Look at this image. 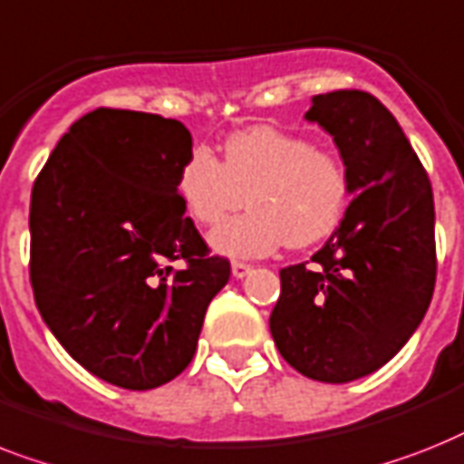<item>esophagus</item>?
I'll return each instance as SVG.
<instances>
[{
  "label": "esophagus",
  "instance_id": "esophagus-1",
  "mask_svg": "<svg viewBox=\"0 0 464 464\" xmlns=\"http://www.w3.org/2000/svg\"><path fill=\"white\" fill-rule=\"evenodd\" d=\"M252 271L250 265H245V262H231V274L233 278H245Z\"/></svg>",
  "mask_w": 464,
  "mask_h": 464
}]
</instances>
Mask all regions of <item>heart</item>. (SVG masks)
Masks as SVG:
<instances>
[{"label":"heart","instance_id":"b5f03b06","mask_svg":"<svg viewBox=\"0 0 464 464\" xmlns=\"http://www.w3.org/2000/svg\"><path fill=\"white\" fill-rule=\"evenodd\" d=\"M176 188L188 217L202 226L236 212L247 195L250 212L209 233L214 252L238 259L262 257L284 243L307 247L326 238L348 202L341 160L274 126L233 133L224 145V164L209 147H195Z\"/></svg>","mask_w":464,"mask_h":464}]
</instances>
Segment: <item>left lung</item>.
Masks as SVG:
<instances>
[{"label": "left lung", "mask_w": 464, "mask_h": 464, "mask_svg": "<svg viewBox=\"0 0 464 464\" xmlns=\"http://www.w3.org/2000/svg\"><path fill=\"white\" fill-rule=\"evenodd\" d=\"M304 121L334 138L353 202L312 265L281 269L269 329L300 374L348 383L389 362L427 314L434 195L395 116L369 92L314 95Z\"/></svg>", "instance_id": "8db88e82"}]
</instances>
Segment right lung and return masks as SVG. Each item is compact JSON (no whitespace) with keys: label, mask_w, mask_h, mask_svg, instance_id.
Wrapping results in <instances>:
<instances>
[{"label":"right lung","mask_w":464,"mask_h":464,"mask_svg":"<svg viewBox=\"0 0 464 464\" xmlns=\"http://www.w3.org/2000/svg\"><path fill=\"white\" fill-rule=\"evenodd\" d=\"M193 135L176 119L95 109L56 142L30 195V284L75 362L150 391L190 364L231 265L207 257L179 198ZM186 258L173 272L168 262Z\"/></svg>","instance_id":"right-lung-1"}]
</instances>
